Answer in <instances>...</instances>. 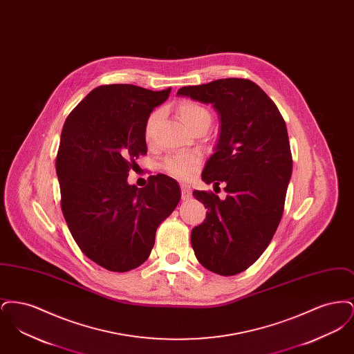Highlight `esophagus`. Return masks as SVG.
Returning <instances> with one entry per match:
<instances>
[{
    "instance_id": "obj_1",
    "label": "esophagus",
    "mask_w": 354,
    "mask_h": 354,
    "mask_svg": "<svg viewBox=\"0 0 354 354\" xmlns=\"http://www.w3.org/2000/svg\"><path fill=\"white\" fill-rule=\"evenodd\" d=\"M180 189H182V199L183 201H189L192 198V194H191V189H189L188 185H180Z\"/></svg>"
}]
</instances>
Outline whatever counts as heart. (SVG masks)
Instances as JSON below:
<instances>
[{
  "instance_id": "heart-1",
  "label": "heart",
  "mask_w": 354,
  "mask_h": 354,
  "mask_svg": "<svg viewBox=\"0 0 354 354\" xmlns=\"http://www.w3.org/2000/svg\"><path fill=\"white\" fill-rule=\"evenodd\" d=\"M178 114L185 126L194 131L199 127H207L211 123V113L207 107L195 101H183L178 106ZM159 118V111H153L146 119L145 123V138L147 143H151L153 126ZM201 159L196 153H178L171 155L165 159L163 169L171 176L176 179H189L192 178L199 169Z\"/></svg>"
}]
</instances>
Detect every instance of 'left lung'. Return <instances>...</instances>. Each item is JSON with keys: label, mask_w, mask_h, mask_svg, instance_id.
<instances>
[{"label": "left lung", "mask_w": 354, "mask_h": 354, "mask_svg": "<svg viewBox=\"0 0 354 354\" xmlns=\"http://www.w3.org/2000/svg\"><path fill=\"white\" fill-rule=\"evenodd\" d=\"M178 95L211 103L219 113V142L202 179L215 187L223 183L227 196L192 192L207 216L192 228L191 244L204 268L234 276L267 250L283 216L292 175L286 122L274 102L244 78L185 86Z\"/></svg>", "instance_id": "left-lung-1"}]
</instances>
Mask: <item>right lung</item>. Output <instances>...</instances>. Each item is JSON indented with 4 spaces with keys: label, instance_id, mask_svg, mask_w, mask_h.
<instances>
[{
    "label": "right lung",
    "instance_id": "right-lung-1",
    "mask_svg": "<svg viewBox=\"0 0 354 354\" xmlns=\"http://www.w3.org/2000/svg\"><path fill=\"white\" fill-rule=\"evenodd\" d=\"M169 93L103 84L64 124L55 159L62 214L81 251L106 270L142 266L180 201L178 182L165 174L149 176L143 188L127 183L135 160L147 153L146 119Z\"/></svg>",
    "mask_w": 354,
    "mask_h": 354
}]
</instances>
